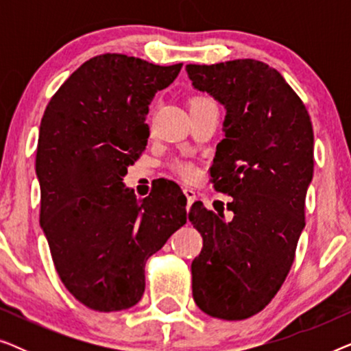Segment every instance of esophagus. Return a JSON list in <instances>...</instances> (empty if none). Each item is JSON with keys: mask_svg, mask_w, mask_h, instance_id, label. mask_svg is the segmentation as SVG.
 Returning a JSON list of instances; mask_svg holds the SVG:
<instances>
[{"mask_svg": "<svg viewBox=\"0 0 351 351\" xmlns=\"http://www.w3.org/2000/svg\"><path fill=\"white\" fill-rule=\"evenodd\" d=\"M184 193H185V196H186V201H189V206H190L191 203H195V199H196V193H195V190H193V189H190V186H185V189H184Z\"/></svg>", "mask_w": 351, "mask_h": 351, "instance_id": "obj_1", "label": "esophagus"}]
</instances>
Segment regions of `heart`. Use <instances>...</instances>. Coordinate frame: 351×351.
Listing matches in <instances>:
<instances>
[{"label":"heart","instance_id":"1","mask_svg":"<svg viewBox=\"0 0 351 351\" xmlns=\"http://www.w3.org/2000/svg\"><path fill=\"white\" fill-rule=\"evenodd\" d=\"M204 104H213V100L204 97V95H196V97L190 100V105H204ZM177 171H179V174L182 177H185V179H193L196 174L195 166L191 165V162H179V165H177Z\"/></svg>","mask_w":351,"mask_h":351}]
</instances>
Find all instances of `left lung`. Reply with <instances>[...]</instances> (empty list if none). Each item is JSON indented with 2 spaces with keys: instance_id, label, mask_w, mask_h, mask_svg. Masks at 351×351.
Here are the masks:
<instances>
[{
  "instance_id": "8db88e82",
  "label": "left lung",
  "mask_w": 351,
  "mask_h": 351,
  "mask_svg": "<svg viewBox=\"0 0 351 351\" xmlns=\"http://www.w3.org/2000/svg\"><path fill=\"white\" fill-rule=\"evenodd\" d=\"M186 73L227 108L210 182L232 196L233 213L227 222L223 210L191 204L189 220L203 237L191 263L193 299L214 318L246 319L270 304L294 262L313 177V126L295 90L261 60L190 64Z\"/></svg>"
}]
</instances>
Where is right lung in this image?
Masks as SVG:
<instances>
[{"mask_svg":"<svg viewBox=\"0 0 351 351\" xmlns=\"http://www.w3.org/2000/svg\"><path fill=\"white\" fill-rule=\"evenodd\" d=\"M180 69L112 52L95 56L69 76L43 114L40 223L57 275L90 310L136 305L148 257L186 222V198L174 182L143 199L123 185L150 136L148 105Z\"/></svg>","mask_w":351,"mask_h":351,"instance_id":"obj_1","label":"right lung"}]
</instances>
